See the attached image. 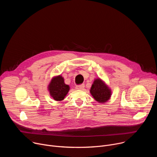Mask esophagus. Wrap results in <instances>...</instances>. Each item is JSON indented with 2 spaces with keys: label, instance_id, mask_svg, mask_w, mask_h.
Segmentation results:
<instances>
[{
  "label": "esophagus",
  "instance_id": "obj_1",
  "mask_svg": "<svg viewBox=\"0 0 157 157\" xmlns=\"http://www.w3.org/2000/svg\"><path fill=\"white\" fill-rule=\"evenodd\" d=\"M84 88V84H81V85H78L76 86V89H78V90H82Z\"/></svg>",
  "mask_w": 157,
  "mask_h": 157
}]
</instances>
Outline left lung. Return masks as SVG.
I'll return each instance as SVG.
<instances>
[{"instance_id":"left-lung-1","label":"left lung","mask_w":157,"mask_h":157,"mask_svg":"<svg viewBox=\"0 0 157 157\" xmlns=\"http://www.w3.org/2000/svg\"><path fill=\"white\" fill-rule=\"evenodd\" d=\"M94 99L99 103H104L109 100L112 91L108 86L100 78L96 79L90 89Z\"/></svg>"}]
</instances>
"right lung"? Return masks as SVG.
I'll return each mask as SVG.
<instances>
[{
    "mask_svg": "<svg viewBox=\"0 0 157 157\" xmlns=\"http://www.w3.org/2000/svg\"><path fill=\"white\" fill-rule=\"evenodd\" d=\"M48 89L50 96L56 101L63 100L70 91V86L64 83V78L61 76L53 77L50 82Z\"/></svg>",
    "mask_w": 157,
    "mask_h": 157,
    "instance_id": "1",
    "label": "right lung"
}]
</instances>
